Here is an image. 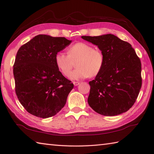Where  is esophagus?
<instances>
[{"label":"esophagus","mask_w":154,"mask_h":154,"mask_svg":"<svg viewBox=\"0 0 154 154\" xmlns=\"http://www.w3.org/2000/svg\"><path fill=\"white\" fill-rule=\"evenodd\" d=\"M73 84L74 85V86H77V85L80 84V83L78 82H73Z\"/></svg>","instance_id":"1"}]
</instances>
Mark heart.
I'll list each match as a JSON object with an SVG mask.
<instances>
[{"mask_svg":"<svg viewBox=\"0 0 154 154\" xmlns=\"http://www.w3.org/2000/svg\"><path fill=\"white\" fill-rule=\"evenodd\" d=\"M67 54L58 53L55 55L56 66L64 76H67L76 62V69L70 74L72 80H81L88 76L95 77L101 72L105 63L101 51L84 42H78L67 49Z\"/></svg>","mask_w":154,"mask_h":154,"instance_id":"b5f03b06","label":"heart"}]
</instances>
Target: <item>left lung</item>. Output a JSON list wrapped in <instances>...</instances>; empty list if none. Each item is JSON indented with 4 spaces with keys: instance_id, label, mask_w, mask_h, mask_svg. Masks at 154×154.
Wrapping results in <instances>:
<instances>
[{
    "instance_id": "8db88e82",
    "label": "left lung",
    "mask_w": 154,
    "mask_h": 154,
    "mask_svg": "<svg viewBox=\"0 0 154 154\" xmlns=\"http://www.w3.org/2000/svg\"><path fill=\"white\" fill-rule=\"evenodd\" d=\"M82 38L97 45L105 57L103 69L88 83V105L106 116L125 112L136 102L142 85L141 63L136 51L114 35Z\"/></svg>"
}]
</instances>
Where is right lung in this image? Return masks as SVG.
<instances>
[{"instance_id":"1","label":"right lung","mask_w":154,"mask_h":154,"mask_svg":"<svg viewBox=\"0 0 154 154\" xmlns=\"http://www.w3.org/2000/svg\"><path fill=\"white\" fill-rule=\"evenodd\" d=\"M71 42L65 37L38 35L18 49L13 65L15 92L31 114L52 117L66 105L74 85L59 71L54 57Z\"/></svg>"}]
</instances>
